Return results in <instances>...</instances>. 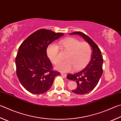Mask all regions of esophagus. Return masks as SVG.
<instances>
[{
  "label": "esophagus",
  "instance_id": "obj_1",
  "mask_svg": "<svg viewBox=\"0 0 121 121\" xmlns=\"http://www.w3.org/2000/svg\"><path fill=\"white\" fill-rule=\"evenodd\" d=\"M61 75H62V76H63V77H65H65H67V74H65V73H61Z\"/></svg>",
  "mask_w": 121,
  "mask_h": 121
}]
</instances>
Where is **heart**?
<instances>
[{"label": "heart", "mask_w": 121, "mask_h": 121, "mask_svg": "<svg viewBox=\"0 0 121 121\" xmlns=\"http://www.w3.org/2000/svg\"><path fill=\"white\" fill-rule=\"evenodd\" d=\"M59 45L65 51L68 52L65 56L67 61L59 63L56 69L62 72H68L73 68L74 70H79L86 66L91 60L92 50L89 44L86 42H80L73 38H68L59 42ZM47 55L54 64L60 61L59 48L54 44H51L47 48Z\"/></svg>", "instance_id": "heart-1"}]
</instances>
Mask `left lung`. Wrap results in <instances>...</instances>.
<instances>
[{
    "mask_svg": "<svg viewBox=\"0 0 121 121\" xmlns=\"http://www.w3.org/2000/svg\"><path fill=\"white\" fill-rule=\"evenodd\" d=\"M69 34L79 35L91 48V58L88 65L81 71L67 76L68 79L75 81L77 83V88L72 90V92L83 95L91 91L98 83L103 73V56L99 48L87 35L81 32H74Z\"/></svg>",
    "mask_w": 121,
    "mask_h": 121,
    "instance_id": "1",
    "label": "left lung"
}]
</instances>
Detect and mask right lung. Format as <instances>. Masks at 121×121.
Returning a JSON list of instances; mask_svg holds the SVG:
<instances>
[{"instance_id":"obj_1","label":"right lung","mask_w":121,"mask_h":121,"mask_svg":"<svg viewBox=\"0 0 121 121\" xmlns=\"http://www.w3.org/2000/svg\"><path fill=\"white\" fill-rule=\"evenodd\" d=\"M61 33L40 29L21 44L15 59L16 73L22 85L30 93L42 94L53 84L60 73L53 70L47 49L52 42L63 35Z\"/></svg>"}]
</instances>
